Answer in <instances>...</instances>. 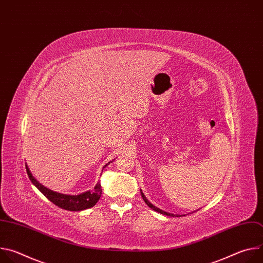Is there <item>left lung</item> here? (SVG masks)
Here are the masks:
<instances>
[{
  "mask_svg": "<svg viewBox=\"0 0 263 263\" xmlns=\"http://www.w3.org/2000/svg\"><path fill=\"white\" fill-rule=\"evenodd\" d=\"M140 194H141V197H142L143 201L145 202V204H146V205H147L149 208H152L153 210H155V211H157V212H159V213H161V214L167 215V216H182L181 214H173V213H170V212H166V211H164V210H161V209H159L158 207L154 206L152 203H149V202H148V200L145 198V196L143 195V193H142V191H141V190H140Z\"/></svg>",
  "mask_w": 263,
  "mask_h": 263,
  "instance_id": "1",
  "label": "left lung"
}]
</instances>
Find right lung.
<instances>
[{
    "label": "right lung",
    "instance_id": "obj_1",
    "mask_svg": "<svg viewBox=\"0 0 263 263\" xmlns=\"http://www.w3.org/2000/svg\"><path fill=\"white\" fill-rule=\"evenodd\" d=\"M110 162H108V164ZM108 164H106L103 168H105ZM26 171H27L30 181L33 183V185H35L37 187V190H40V192L48 200H50L53 204H55L59 208H62V209L68 210V211H81V210L93 207L101 198L102 186H101L100 182H98L96 184L95 189L92 191H87V192L79 194V195H65V194H60V193L51 191V190L47 189V187L44 186L43 184H41L33 177L27 163H26Z\"/></svg>",
    "mask_w": 263,
    "mask_h": 263
}]
</instances>
